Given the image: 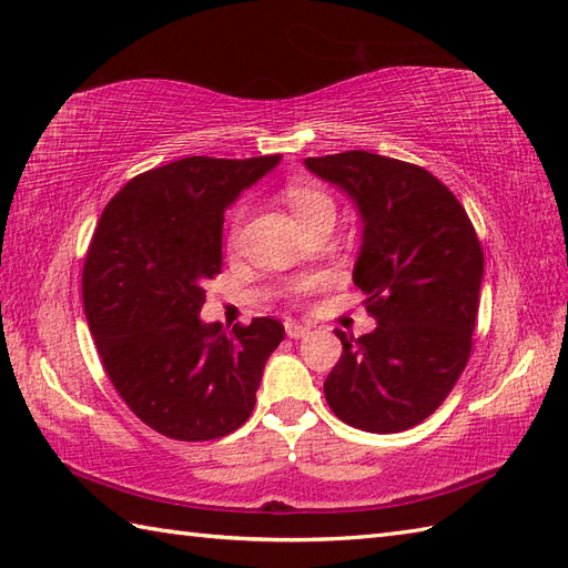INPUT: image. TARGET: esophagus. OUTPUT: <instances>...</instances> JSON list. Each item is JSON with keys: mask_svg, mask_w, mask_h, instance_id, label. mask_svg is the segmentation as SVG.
Listing matches in <instances>:
<instances>
[{"mask_svg": "<svg viewBox=\"0 0 568 568\" xmlns=\"http://www.w3.org/2000/svg\"><path fill=\"white\" fill-rule=\"evenodd\" d=\"M285 334L291 336V339H303V336L310 334V327H305V324H300V322L287 320L285 322Z\"/></svg>", "mask_w": 568, "mask_h": 568, "instance_id": "esophagus-1", "label": "esophagus"}]
</instances>
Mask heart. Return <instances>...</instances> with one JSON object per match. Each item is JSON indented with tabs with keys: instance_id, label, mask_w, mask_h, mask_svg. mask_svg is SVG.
I'll return each instance as SVG.
<instances>
[{
	"instance_id": "obj_1",
	"label": "heart",
	"mask_w": 568,
	"mask_h": 568,
	"mask_svg": "<svg viewBox=\"0 0 568 568\" xmlns=\"http://www.w3.org/2000/svg\"><path fill=\"white\" fill-rule=\"evenodd\" d=\"M285 202H287V207L293 210L300 226L317 222V220H334V214H336V204H334L329 192L317 187V185H310V183L287 185ZM236 224H239V214H236ZM236 224H234V229H236Z\"/></svg>"
}]
</instances>
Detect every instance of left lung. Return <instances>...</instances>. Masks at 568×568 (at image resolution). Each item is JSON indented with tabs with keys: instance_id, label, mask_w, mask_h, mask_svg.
Returning <instances> with one entry per match:
<instances>
[{
	"instance_id": "obj_1",
	"label": "left lung",
	"mask_w": 568,
	"mask_h": 568,
	"mask_svg": "<svg viewBox=\"0 0 568 568\" xmlns=\"http://www.w3.org/2000/svg\"><path fill=\"white\" fill-rule=\"evenodd\" d=\"M305 168L356 204L361 251L354 283L378 327L342 339L324 381L332 413L364 432L419 425L452 393L474 336L484 248L452 190L413 163L368 151L305 159Z\"/></svg>"
}]
</instances>
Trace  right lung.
<instances>
[{"label": "right lung", "instance_id": "add662e5", "mask_svg": "<svg viewBox=\"0 0 568 568\" xmlns=\"http://www.w3.org/2000/svg\"><path fill=\"white\" fill-rule=\"evenodd\" d=\"M281 155H190L141 173L94 229L82 303L102 366L143 425L180 442L220 439L251 417L283 324L256 317L226 336L202 322L204 283L222 271L229 204Z\"/></svg>", "mask_w": 568, "mask_h": 568}]
</instances>
